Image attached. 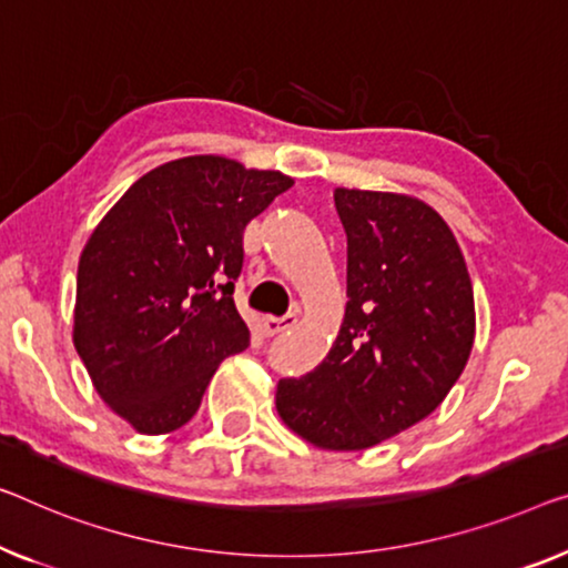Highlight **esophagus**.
<instances>
[{
    "mask_svg": "<svg viewBox=\"0 0 568 568\" xmlns=\"http://www.w3.org/2000/svg\"><path fill=\"white\" fill-rule=\"evenodd\" d=\"M298 324V313H285V316L275 318V316H267L262 318V332L267 336H277V334H285L287 328H293Z\"/></svg>",
    "mask_w": 568,
    "mask_h": 568,
    "instance_id": "34e87169",
    "label": "esophagus"
}]
</instances>
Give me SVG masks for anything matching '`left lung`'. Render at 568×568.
I'll list each match as a JSON object with an SVG mask.
<instances>
[{
  "instance_id": "1",
  "label": "left lung",
  "mask_w": 568,
  "mask_h": 568,
  "mask_svg": "<svg viewBox=\"0 0 568 568\" xmlns=\"http://www.w3.org/2000/svg\"><path fill=\"white\" fill-rule=\"evenodd\" d=\"M346 313L326 359L281 379L277 416L326 452H362L430 416L467 367L474 293L436 209L390 191L336 189Z\"/></svg>"
}]
</instances>
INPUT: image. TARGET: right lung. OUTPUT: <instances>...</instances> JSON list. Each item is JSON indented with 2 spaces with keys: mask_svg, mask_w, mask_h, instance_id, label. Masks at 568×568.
<instances>
[{
  "mask_svg": "<svg viewBox=\"0 0 568 568\" xmlns=\"http://www.w3.org/2000/svg\"><path fill=\"white\" fill-rule=\"evenodd\" d=\"M291 185L232 158H178L134 181L91 232L73 346L101 400L134 430L185 426L222 359L250 346L234 306L242 234Z\"/></svg>",
  "mask_w": 568,
  "mask_h": 568,
  "instance_id": "1",
  "label": "right lung"
}]
</instances>
